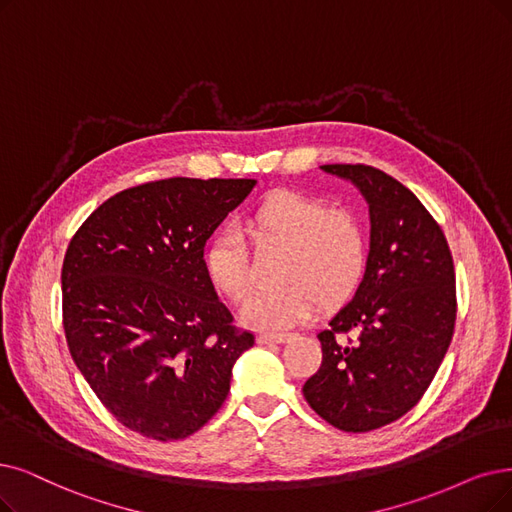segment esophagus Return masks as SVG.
Masks as SVG:
<instances>
[{"label":"esophagus","instance_id":"34e87169","mask_svg":"<svg viewBox=\"0 0 512 512\" xmlns=\"http://www.w3.org/2000/svg\"><path fill=\"white\" fill-rule=\"evenodd\" d=\"M292 338V334H260L256 340H258V344H269V342H277V344H283V342H288Z\"/></svg>","mask_w":512,"mask_h":512}]
</instances>
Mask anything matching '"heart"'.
<instances>
[{"instance_id": "heart-1", "label": "heart", "mask_w": 512, "mask_h": 512, "mask_svg": "<svg viewBox=\"0 0 512 512\" xmlns=\"http://www.w3.org/2000/svg\"><path fill=\"white\" fill-rule=\"evenodd\" d=\"M256 243L283 248L275 288L254 294L243 321L260 330H285L309 317L317 300L334 306L349 298L367 267V237L361 220L346 208H327L323 199L281 189L264 197L250 216ZM212 288L243 302L252 288L248 245L239 229H220L203 252Z\"/></svg>"}]
</instances>
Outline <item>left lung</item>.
<instances>
[{"mask_svg":"<svg viewBox=\"0 0 512 512\" xmlns=\"http://www.w3.org/2000/svg\"><path fill=\"white\" fill-rule=\"evenodd\" d=\"M323 172L351 180L370 206V254L355 296L332 315L306 403L346 433L391 424L422 399L456 325V273L447 239L399 180L363 163Z\"/></svg>","mask_w":512,"mask_h":512,"instance_id":"obj_1","label":"left lung"}]
</instances>
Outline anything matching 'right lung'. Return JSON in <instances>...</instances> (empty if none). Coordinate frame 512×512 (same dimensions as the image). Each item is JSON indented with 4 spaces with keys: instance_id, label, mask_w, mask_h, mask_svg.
I'll return each mask as SVG.
<instances>
[{
    "instance_id": "add662e5",
    "label": "right lung",
    "mask_w": 512,
    "mask_h": 512,
    "mask_svg": "<svg viewBox=\"0 0 512 512\" xmlns=\"http://www.w3.org/2000/svg\"><path fill=\"white\" fill-rule=\"evenodd\" d=\"M254 185L145 182L98 206L69 243L60 281L71 357L109 414L142 437L199 431L254 346L203 269L206 241Z\"/></svg>"
}]
</instances>
